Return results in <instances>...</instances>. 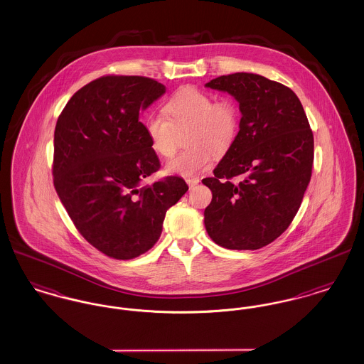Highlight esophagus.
<instances>
[{
  "label": "esophagus",
  "instance_id": "obj_1",
  "mask_svg": "<svg viewBox=\"0 0 364 364\" xmlns=\"http://www.w3.org/2000/svg\"><path fill=\"white\" fill-rule=\"evenodd\" d=\"M186 181H187V184L190 186L191 190H192V188H193L195 186H198V184H199V178H198V177H192V178H187Z\"/></svg>",
  "mask_w": 364,
  "mask_h": 364
}]
</instances>
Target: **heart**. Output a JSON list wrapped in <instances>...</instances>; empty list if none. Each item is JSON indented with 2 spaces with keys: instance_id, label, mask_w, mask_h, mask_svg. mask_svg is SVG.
Masks as SVG:
<instances>
[{
  "instance_id": "heart-1",
  "label": "heart",
  "mask_w": 364,
  "mask_h": 364,
  "mask_svg": "<svg viewBox=\"0 0 364 364\" xmlns=\"http://www.w3.org/2000/svg\"><path fill=\"white\" fill-rule=\"evenodd\" d=\"M144 120V131L156 154L169 158L177 149V132L187 129L184 144L188 147L166 164L168 173L192 177L205 171L217 156L233 146L240 128V110L230 98L214 97L196 87L178 90L164 106Z\"/></svg>"
}]
</instances>
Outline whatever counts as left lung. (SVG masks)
<instances>
[{
  "label": "left lung",
  "mask_w": 364,
  "mask_h": 364,
  "mask_svg": "<svg viewBox=\"0 0 364 364\" xmlns=\"http://www.w3.org/2000/svg\"><path fill=\"white\" fill-rule=\"evenodd\" d=\"M206 86L233 95L242 120L214 176L202 180L213 192L205 226L224 248L258 250L287 230L301 205L314 162L310 122L289 87L257 73L220 76Z\"/></svg>",
  "instance_id": "obj_1"
}]
</instances>
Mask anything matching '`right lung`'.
I'll use <instances>...</instances> for the list:
<instances>
[{
  "label": "right lung",
  "mask_w": 364,
  "mask_h": 364,
  "mask_svg": "<svg viewBox=\"0 0 364 364\" xmlns=\"http://www.w3.org/2000/svg\"><path fill=\"white\" fill-rule=\"evenodd\" d=\"M165 90L144 76H102L72 95L55 124L54 188L79 233L109 258L149 251L188 191L177 176L140 186L161 164L139 114Z\"/></svg>",
  "instance_id": "right-lung-1"
}]
</instances>
